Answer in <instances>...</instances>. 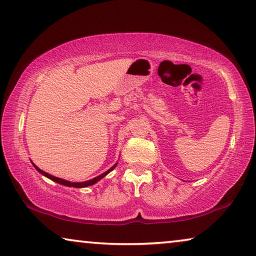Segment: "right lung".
Listing matches in <instances>:
<instances>
[{"mask_svg":"<svg viewBox=\"0 0 256 256\" xmlns=\"http://www.w3.org/2000/svg\"><path fill=\"white\" fill-rule=\"evenodd\" d=\"M32 164H34V167L36 168V170H37L38 172H40V174H42V176H45V177H47V178L52 180L53 182H55V183H58V184L64 185V186H68V188H86V186H90V185L96 184L97 182H99L102 178H104V177H105L107 174H110V172L112 170H114V168H115L116 166H118V162H116V164H114V166H112V167L110 168V170H106L105 172H102V174H100L99 176L94 177V178H92V180H86V182H70V180H66L60 178V177H55V176H53V175H50V174H48V172L42 170L40 168H38V167L36 166V164H34L32 162Z\"/></svg>","mask_w":256,"mask_h":256,"instance_id":"add662e5","label":"right lung"}]
</instances>
